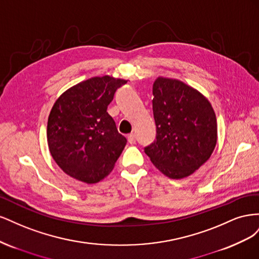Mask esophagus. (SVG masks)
Segmentation results:
<instances>
[{
	"label": "esophagus",
	"mask_w": 259,
	"mask_h": 259,
	"mask_svg": "<svg viewBox=\"0 0 259 259\" xmlns=\"http://www.w3.org/2000/svg\"><path fill=\"white\" fill-rule=\"evenodd\" d=\"M127 140H128V143L130 144H135L136 143V136H135V134H133V133H132V134H130L128 136H127Z\"/></svg>",
	"instance_id": "1"
}]
</instances>
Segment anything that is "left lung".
<instances>
[{
    "mask_svg": "<svg viewBox=\"0 0 259 259\" xmlns=\"http://www.w3.org/2000/svg\"><path fill=\"white\" fill-rule=\"evenodd\" d=\"M152 94L156 136L145 152L167 177L189 176L215 149L217 121L213 108L201 93L178 80L158 77Z\"/></svg>",
    "mask_w": 259,
    "mask_h": 259,
    "instance_id": "1",
    "label": "left lung"
}]
</instances>
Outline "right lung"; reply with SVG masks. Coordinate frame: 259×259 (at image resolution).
<instances>
[{
	"label": "right lung",
	"mask_w": 259,
	"mask_h": 259,
	"mask_svg": "<svg viewBox=\"0 0 259 259\" xmlns=\"http://www.w3.org/2000/svg\"><path fill=\"white\" fill-rule=\"evenodd\" d=\"M127 81L95 76L72 86L54 104L48 122L53 159L65 173L96 184L112 170L127 140L107 112L116 90Z\"/></svg>",
	"instance_id": "add662e5"
}]
</instances>
